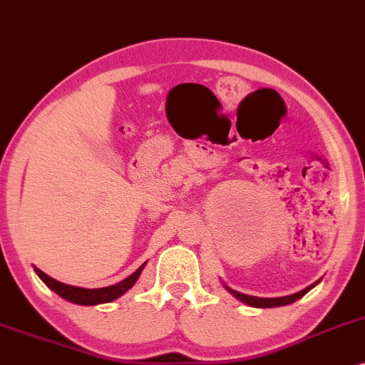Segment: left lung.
Instances as JSON below:
<instances>
[{
  "label": "left lung",
  "instance_id": "8db88e82",
  "mask_svg": "<svg viewBox=\"0 0 365 365\" xmlns=\"http://www.w3.org/2000/svg\"><path fill=\"white\" fill-rule=\"evenodd\" d=\"M310 288H314V284L309 286V288L302 289V292L294 293V294H288V297H281V298H259V297H250V294H243V293H240V292H235V289L227 288V286H226L227 292L235 294L237 300H241V302H243V304H247L250 307H259V309H269V307H281V305L293 304V302H297L298 298L304 297V294L309 292Z\"/></svg>",
  "mask_w": 365,
  "mask_h": 365
}]
</instances>
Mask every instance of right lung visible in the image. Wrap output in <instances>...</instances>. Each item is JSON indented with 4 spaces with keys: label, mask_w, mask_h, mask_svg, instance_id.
I'll use <instances>...</instances> for the list:
<instances>
[{
    "label": "right lung",
    "mask_w": 365,
    "mask_h": 365,
    "mask_svg": "<svg viewBox=\"0 0 365 365\" xmlns=\"http://www.w3.org/2000/svg\"><path fill=\"white\" fill-rule=\"evenodd\" d=\"M143 267H145V264H143L136 272H133L129 277H125L124 281L117 282V284L113 286H106V288H98V289H86V288H77V286L63 284V282L53 279V277L48 276V274H44L43 271H39V269L34 267V271L41 279H43V282L48 286V288H51L53 292L60 294V297L65 298V300L72 302V304H79V305H98V304H106V302L115 300V298L122 297L128 289L133 288L134 282L138 281L139 274L143 271Z\"/></svg>",
    "instance_id": "1"
}]
</instances>
